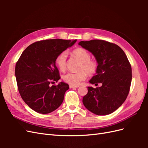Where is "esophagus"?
<instances>
[{"mask_svg":"<svg viewBox=\"0 0 148 148\" xmlns=\"http://www.w3.org/2000/svg\"><path fill=\"white\" fill-rule=\"evenodd\" d=\"M70 88H78V86H73V85H70Z\"/></svg>","mask_w":148,"mask_h":148,"instance_id":"obj_1","label":"esophagus"}]
</instances>
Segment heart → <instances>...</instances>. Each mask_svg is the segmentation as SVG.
I'll return each instance as SVG.
<instances>
[{
	"label": "heart",
	"instance_id": "1",
	"mask_svg": "<svg viewBox=\"0 0 148 148\" xmlns=\"http://www.w3.org/2000/svg\"><path fill=\"white\" fill-rule=\"evenodd\" d=\"M73 54L82 62L79 66L78 72H69L65 74L63 79L64 81L70 85L78 86L82 81L86 78L87 73L95 74L97 70L98 65L97 62L91 60V55L86 50L83 48H78L73 52ZM67 53L66 51L61 52L56 59V64L62 71L66 68Z\"/></svg>",
	"mask_w": 148,
	"mask_h": 148
}]
</instances>
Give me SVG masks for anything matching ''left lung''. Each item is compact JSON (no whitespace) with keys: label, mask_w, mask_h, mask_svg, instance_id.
<instances>
[{"label":"left lung","mask_w":148,"mask_h":148,"mask_svg":"<svg viewBox=\"0 0 148 148\" xmlns=\"http://www.w3.org/2000/svg\"><path fill=\"white\" fill-rule=\"evenodd\" d=\"M78 44L91 52L98 64L96 75L89 80L96 86L88 87L83 98L86 108L98 115L114 112L126 100L132 79V66L123 51L117 44L103 40L80 41Z\"/></svg>","instance_id":"8db88e82"}]
</instances>
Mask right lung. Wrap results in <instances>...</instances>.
Masks as SVG:
<instances>
[{"mask_svg": "<svg viewBox=\"0 0 148 148\" xmlns=\"http://www.w3.org/2000/svg\"><path fill=\"white\" fill-rule=\"evenodd\" d=\"M77 42V39H47L31 44L21 53L15 66L18 89L24 102L31 109L46 114L63 102L69 84L60 82L56 65L57 56Z\"/></svg>", "mask_w": 148, "mask_h": 148, "instance_id": "add662e5", "label": "right lung"}]
</instances>
